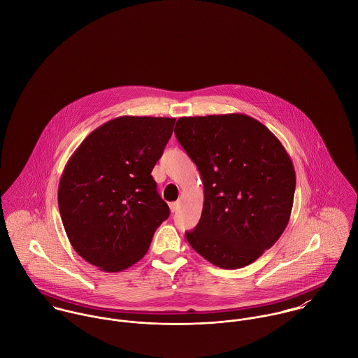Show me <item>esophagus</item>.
Returning a JSON list of instances; mask_svg holds the SVG:
<instances>
[{
    "label": "esophagus",
    "instance_id": "1",
    "mask_svg": "<svg viewBox=\"0 0 358 358\" xmlns=\"http://www.w3.org/2000/svg\"><path fill=\"white\" fill-rule=\"evenodd\" d=\"M169 208H171V212H176L179 209V203L178 201L176 203H171Z\"/></svg>",
    "mask_w": 358,
    "mask_h": 358
}]
</instances>
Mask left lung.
Instances as JSON below:
<instances>
[{
    "label": "left lung",
    "instance_id": "8db88e82",
    "mask_svg": "<svg viewBox=\"0 0 358 358\" xmlns=\"http://www.w3.org/2000/svg\"><path fill=\"white\" fill-rule=\"evenodd\" d=\"M175 135L204 185L189 244L220 268L251 264L289 222L296 176L287 150L262 122L238 113L180 117Z\"/></svg>",
    "mask_w": 358,
    "mask_h": 358
}]
</instances>
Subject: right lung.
<instances>
[{
    "instance_id": "obj_1",
    "label": "right lung",
    "mask_w": 358,
    "mask_h": 358,
    "mask_svg": "<svg viewBox=\"0 0 358 358\" xmlns=\"http://www.w3.org/2000/svg\"><path fill=\"white\" fill-rule=\"evenodd\" d=\"M175 118L124 115L91 132L67 161L57 190L74 251L103 271L125 270L146 255L169 216L152 176Z\"/></svg>"
}]
</instances>
